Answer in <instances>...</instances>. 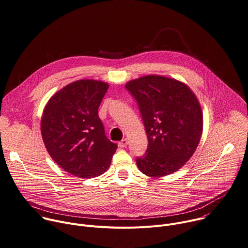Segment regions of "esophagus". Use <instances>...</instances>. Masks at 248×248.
<instances>
[{"instance_id":"obj_1","label":"esophagus","mask_w":248,"mask_h":248,"mask_svg":"<svg viewBox=\"0 0 248 248\" xmlns=\"http://www.w3.org/2000/svg\"><path fill=\"white\" fill-rule=\"evenodd\" d=\"M127 144H128V140H127V139H123L122 141H120V142L118 143V146H119L120 148H125V147L127 146Z\"/></svg>"}]
</instances>
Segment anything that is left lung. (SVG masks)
Returning <instances> with one entry per match:
<instances>
[{
  "label": "left lung",
  "instance_id": "1",
  "mask_svg": "<svg viewBox=\"0 0 248 248\" xmlns=\"http://www.w3.org/2000/svg\"><path fill=\"white\" fill-rule=\"evenodd\" d=\"M138 102L148 149L137 157L138 169L151 177L177 171L196 151L203 131V113L195 93L183 82L157 75L128 81Z\"/></svg>",
  "mask_w": 248,
  "mask_h": 248
}]
</instances>
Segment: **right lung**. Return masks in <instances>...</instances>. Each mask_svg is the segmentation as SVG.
<instances>
[{"mask_svg":"<svg viewBox=\"0 0 248 248\" xmlns=\"http://www.w3.org/2000/svg\"><path fill=\"white\" fill-rule=\"evenodd\" d=\"M108 88L101 80H76L55 93L43 110L41 135L48 154L80 178L105 172L117 149L106 138L97 112Z\"/></svg>","mask_w":248,"mask_h":248,"instance_id":"obj_1","label":"right lung"}]
</instances>
